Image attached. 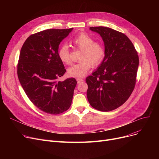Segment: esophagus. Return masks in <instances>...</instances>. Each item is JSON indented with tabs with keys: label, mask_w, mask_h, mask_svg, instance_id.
<instances>
[{
	"label": "esophagus",
	"mask_w": 159,
	"mask_h": 159,
	"mask_svg": "<svg viewBox=\"0 0 159 159\" xmlns=\"http://www.w3.org/2000/svg\"><path fill=\"white\" fill-rule=\"evenodd\" d=\"M77 81L78 83H80V82L83 81V79H81V78H77Z\"/></svg>",
	"instance_id": "34e87169"
}]
</instances>
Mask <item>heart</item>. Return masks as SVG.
Segmentation results:
<instances>
[{
	"mask_svg": "<svg viewBox=\"0 0 159 159\" xmlns=\"http://www.w3.org/2000/svg\"><path fill=\"white\" fill-rule=\"evenodd\" d=\"M72 43L82 49L80 61L74 64L68 69L69 76L82 77L87 73L91 65L96 66L101 63L105 55L103 45L99 42H94V39L86 33H81L72 40ZM58 56L62 62L66 64L71 63L70 52L68 45L62 44L58 49Z\"/></svg>",
	"mask_w": 159,
	"mask_h": 159,
	"instance_id": "obj_1",
	"label": "heart"
}]
</instances>
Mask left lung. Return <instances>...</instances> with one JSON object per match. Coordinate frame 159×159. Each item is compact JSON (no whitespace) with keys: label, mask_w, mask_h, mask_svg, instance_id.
Instances as JSON below:
<instances>
[{"label":"left lung","mask_w":159,"mask_h":159,"mask_svg":"<svg viewBox=\"0 0 159 159\" xmlns=\"http://www.w3.org/2000/svg\"><path fill=\"white\" fill-rule=\"evenodd\" d=\"M89 30L102 38L105 56L98 68L86 79L87 98L95 109L112 111L126 102L135 88L139 56L124 33L103 26Z\"/></svg>","instance_id":"left-lung-1"}]
</instances>
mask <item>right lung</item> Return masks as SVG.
I'll list each match as a JSON object with an SVG mask.
<instances>
[{
  "label": "right lung",
  "instance_id": "obj_1",
  "mask_svg": "<svg viewBox=\"0 0 159 159\" xmlns=\"http://www.w3.org/2000/svg\"><path fill=\"white\" fill-rule=\"evenodd\" d=\"M72 30L49 29L36 33L26 40L20 49L17 65L20 84L31 102L49 114L62 113L71 104L77 80H58L66 71L58 49Z\"/></svg>",
  "mask_w": 159,
  "mask_h": 159
}]
</instances>
